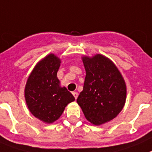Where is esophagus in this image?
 Wrapping results in <instances>:
<instances>
[{
    "label": "esophagus",
    "instance_id": "obj_1",
    "mask_svg": "<svg viewBox=\"0 0 152 152\" xmlns=\"http://www.w3.org/2000/svg\"><path fill=\"white\" fill-rule=\"evenodd\" d=\"M72 95H73L74 98L76 99H77V97H78V95H79V94H78L77 92H72Z\"/></svg>",
    "mask_w": 152,
    "mask_h": 152
}]
</instances>
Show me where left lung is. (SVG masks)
Returning a JSON list of instances; mask_svg holds the SVG:
<instances>
[{
  "label": "left lung",
  "mask_w": 152,
  "mask_h": 152,
  "mask_svg": "<svg viewBox=\"0 0 152 152\" xmlns=\"http://www.w3.org/2000/svg\"><path fill=\"white\" fill-rule=\"evenodd\" d=\"M82 60L86 74L76 102L92 125H103L114 119L123 109L126 84L115 64L102 54L83 56Z\"/></svg>",
  "instance_id": "obj_1"
}]
</instances>
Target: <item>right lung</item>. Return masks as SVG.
<instances>
[{
    "instance_id": "obj_1",
    "label": "right lung",
    "mask_w": 152,
    "mask_h": 152,
    "mask_svg": "<svg viewBox=\"0 0 152 152\" xmlns=\"http://www.w3.org/2000/svg\"><path fill=\"white\" fill-rule=\"evenodd\" d=\"M61 60L50 53L39 60L27 78L24 97L31 114L44 123L59 119L69 103L75 100L57 78Z\"/></svg>"
}]
</instances>
